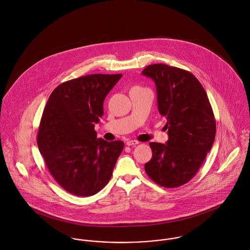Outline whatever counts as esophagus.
Returning a JSON list of instances; mask_svg holds the SVG:
<instances>
[{"label":"esophagus","mask_w":250,"mask_h":250,"mask_svg":"<svg viewBox=\"0 0 250 250\" xmlns=\"http://www.w3.org/2000/svg\"><path fill=\"white\" fill-rule=\"evenodd\" d=\"M138 144H139V142L136 141V140H129V141L126 142V146H136V145H138Z\"/></svg>","instance_id":"esophagus-1"}]
</instances>
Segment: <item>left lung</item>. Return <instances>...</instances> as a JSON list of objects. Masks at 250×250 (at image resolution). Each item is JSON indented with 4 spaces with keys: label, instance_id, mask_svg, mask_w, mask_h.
Masks as SVG:
<instances>
[{
    "label": "left lung",
    "instance_id": "left-lung-1",
    "mask_svg": "<svg viewBox=\"0 0 250 250\" xmlns=\"http://www.w3.org/2000/svg\"><path fill=\"white\" fill-rule=\"evenodd\" d=\"M155 82L160 114L167 118L166 145L150 143L151 160L145 165L148 177L161 187L174 188L198 172L216 135L211 104L198 79L182 68L164 63L142 72Z\"/></svg>",
    "mask_w": 250,
    "mask_h": 250
}]
</instances>
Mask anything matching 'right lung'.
<instances>
[{
  "label": "right lung",
  "mask_w": 250,
  "mask_h": 250,
  "mask_svg": "<svg viewBox=\"0 0 250 250\" xmlns=\"http://www.w3.org/2000/svg\"><path fill=\"white\" fill-rule=\"evenodd\" d=\"M123 74H91L58 85L48 98L37 135L52 177L67 192L92 196L109 182L122 141L97 139L104 101Z\"/></svg>",
  "instance_id": "obj_1"
}]
</instances>
